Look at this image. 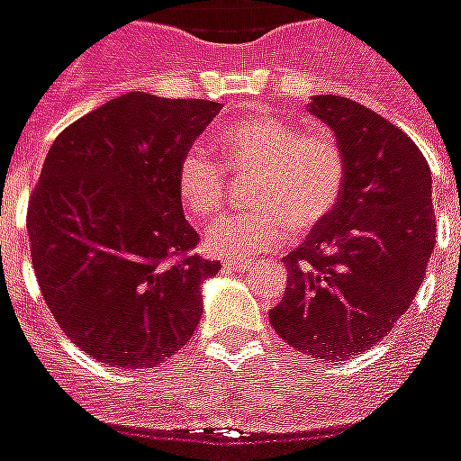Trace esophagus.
Instances as JSON below:
<instances>
[{
    "mask_svg": "<svg viewBox=\"0 0 461 461\" xmlns=\"http://www.w3.org/2000/svg\"><path fill=\"white\" fill-rule=\"evenodd\" d=\"M254 266V261L249 258H223V268L226 271H249Z\"/></svg>",
    "mask_w": 461,
    "mask_h": 461,
    "instance_id": "obj_1",
    "label": "esophagus"
}]
</instances>
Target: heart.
<instances>
[{
	"instance_id": "b5f03b06",
	"label": "heart",
	"mask_w": 461,
	"mask_h": 461,
	"mask_svg": "<svg viewBox=\"0 0 461 461\" xmlns=\"http://www.w3.org/2000/svg\"><path fill=\"white\" fill-rule=\"evenodd\" d=\"M216 146L233 174H254V209L221 216L204 233L219 257H247L273 247L292 230L311 233L330 219L344 193V155L330 134H306L276 115L235 120L219 131ZM228 174L204 148H190L178 162L176 193L195 219H209L226 200Z\"/></svg>"
}]
</instances>
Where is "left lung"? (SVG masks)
<instances>
[{
  "instance_id": "obj_1",
  "label": "left lung",
  "mask_w": 461,
  "mask_h": 461,
  "mask_svg": "<svg viewBox=\"0 0 461 461\" xmlns=\"http://www.w3.org/2000/svg\"><path fill=\"white\" fill-rule=\"evenodd\" d=\"M308 113L339 143L344 193L283 258L287 287L268 318L292 348L337 363L384 339L427 276L436 242L431 169L408 134L351 98L313 96Z\"/></svg>"
}]
</instances>
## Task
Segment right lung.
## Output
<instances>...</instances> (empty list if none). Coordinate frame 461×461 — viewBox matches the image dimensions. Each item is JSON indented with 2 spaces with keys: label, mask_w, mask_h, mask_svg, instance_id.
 <instances>
[{
  "label": "right lung",
  "mask_w": 461,
  "mask_h": 461,
  "mask_svg": "<svg viewBox=\"0 0 461 461\" xmlns=\"http://www.w3.org/2000/svg\"><path fill=\"white\" fill-rule=\"evenodd\" d=\"M221 105L129 91L72 122L30 195V254L68 339L98 363L143 370L195 334L219 261L190 254L176 169Z\"/></svg>",
  "instance_id": "obj_1"
}]
</instances>
